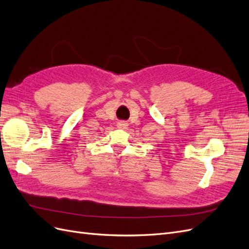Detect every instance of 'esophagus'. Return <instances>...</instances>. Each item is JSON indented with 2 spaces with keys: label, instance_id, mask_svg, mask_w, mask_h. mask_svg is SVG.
Returning <instances> with one entry per match:
<instances>
[{
  "label": "esophagus",
  "instance_id": "obj_1",
  "mask_svg": "<svg viewBox=\"0 0 249 249\" xmlns=\"http://www.w3.org/2000/svg\"><path fill=\"white\" fill-rule=\"evenodd\" d=\"M118 127L121 128V129H126V128L128 127V123L126 121H120L118 122Z\"/></svg>",
  "mask_w": 249,
  "mask_h": 249
}]
</instances>
